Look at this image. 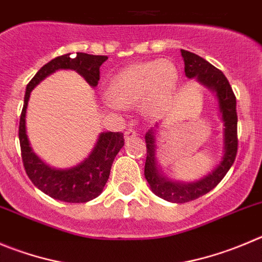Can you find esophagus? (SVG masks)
Segmentation results:
<instances>
[{"mask_svg": "<svg viewBox=\"0 0 262 262\" xmlns=\"http://www.w3.org/2000/svg\"><path fill=\"white\" fill-rule=\"evenodd\" d=\"M125 139L126 141H129V139L134 138V137H137V130H134V129H126L125 130Z\"/></svg>", "mask_w": 262, "mask_h": 262, "instance_id": "1", "label": "esophagus"}]
</instances>
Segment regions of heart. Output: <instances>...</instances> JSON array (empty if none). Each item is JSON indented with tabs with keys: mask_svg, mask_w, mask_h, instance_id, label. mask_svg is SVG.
<instances>
[{
	"mask_svg": "<svg viewBox=\"0 0 262 262\" xmlns=\"http://www.w3.org/2000/svg\"><path fill=\"white\" fill-rule=\"evenodd\" d=\"M177 82V71L168 60L136 63L112 79L107 97L111 107L136 106L146 112L161 110L169 102Z\"/></svg>",
	"mask_w": 262,
	"mask_h": 262,
	"instance_id": "1",
	"label": "heart"
}]
</instances>
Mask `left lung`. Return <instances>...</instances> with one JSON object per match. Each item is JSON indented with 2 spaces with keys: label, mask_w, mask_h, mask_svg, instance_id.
<instances>
[{
  "label": "left lung",
  "mask_w": 262,
  "mask_h": 262,
  "mask_svg": "<svg viewBox=\"0 0 262 262\" xmlns=\"http://www.w3.org/2000/svg\"><path fill=\"white\" fill-rule=\"evenodd\" d=\"M185 62V75L192 79L196 76L198 80L213 89L219 97L220 108L225 123V155L219 167L203 180L194 183H177L167 181L159 174L155 163V139L152 129L146 133V156L145 177L150 183V187L158 196L173 203H187L203 196L221 182L226 176L238 152V115H236V98L226 76L203 59L202 57L187 50H181Z\"/></svg>",
  "instance_id": "8db88e82"
}]
</instances>
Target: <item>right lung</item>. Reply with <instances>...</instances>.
<instances>
[{
	"label": "right lung",
	"instance_id": "add662e5",
	"mask_svg": "<svg viewBox=\"0 0 262 262\" xmlns=\"http://www.w3.org/2000/svg\"><path fill=\"white\" fill-rule=\"evenodd\" d=\"M106 59V55L77 53L75 58H71L70 54H64L41 67L27 85L19 121L21 160L27 176L33 185L54 199L67 203H86L101 194L110 177L112 163L120 148L124 146V134L120 132L102 133L89 158L77 167L67 170L49 168L33 154L27 138L26 110L29 94L41 80L57 70H75L84 76L92 86H97L99 81V68Z\"/></svg>",
	"mask_w": 262,
	"mask_h": 262
}]
</instances>
